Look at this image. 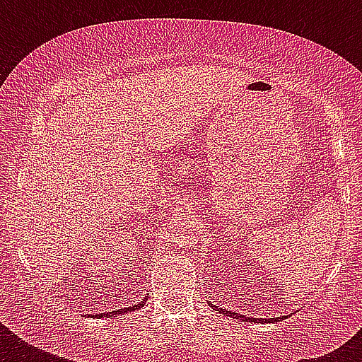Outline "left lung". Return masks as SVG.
Listing matches in <instances>:
<instances>
[{
	"label": "left lung",
	"instance_id": "8db88e82",
	"mask_svg": "<svg viewBox=\"0 0 362 362\" xmlns=\"http://www.w3.org/2000/svg\"><path fill=\"white\" fill-rule=\"evenodd\" d=\"M216 310H218V312H221V314H227V315H231V317H237V320H240V321H250V323H261V321H280V320H286V315H281V317H272V320H255V317H246V315H240V314H237V312H229V310H226V312H223V308H218V306H214Z\"/></svg>",
	"mask_w": 362,
	"mask_h": 362
}]
</instances>
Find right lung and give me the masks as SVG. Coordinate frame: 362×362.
Wrapping results in <instances>:
<instances>
[{
  "mask_svg": "<svg viewBox=\"0 0 362 362\" xmlns=\"http://www.w3.org/2000/svg\"><path fill=\"white\" fill-rule=\"evenodd\" d=\"M142 303H144V300H142ZM142 303L135 304V306H127V308L115 310V312H107V314H99L98 317H112V315H120V314H125V312H133V310H139V308H141Z\"/></svg>",
  "mask_w": 362,
  "mask_h": 362,
  "instance_id": "1",
  "label": "right lung"
}]
</instances>
